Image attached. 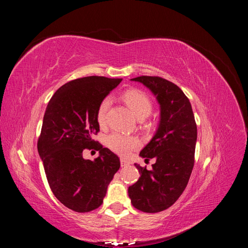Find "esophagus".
Wrapping results in <instances>:
<instances>
[{"label": "esophagus", "mask_w": 248, "mask_h": 248, "mask_svg": "<svg viewBox=\"0 0 248 248\" xmlns=\"http://www.w3.org/2000/svg\"><path fill=\"white\" fill-rule=\"evenodd\" d=\"M120 161H121V167H122V168L127 167V166H128V164H129V162L127 161L126 159H124V158H121V160H120Z\"/></svg>", "instance_id": "esophagus-1"}]
</instances>
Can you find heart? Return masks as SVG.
<instances>
[{
  "mask_svg": "<svg viewBox=\"0 0 248 248\" xmlns=\"http://www.w3.org/2000/svg\"><path fill=\"white\" fill-rule=\"evenodd\" d=\"M123 98L127 107L130 108L132 114L139 120L146 119L152 112V101L144 92L139 91V90H130L124 94ZM110 104V97H106L99 104L98 109H97V121L100 126L107 124L108 111ZM108 146L114 152L122 156H127L140 146V140L136 137H129L119 132H114L108 138Z\"/></svg>",
  "mask_w": 248,
  "mask_h": 248,
  "instance_id": "heart-1",
  "label": "heart"
}]
</instances>
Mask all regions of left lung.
Segmentation results:
<instances>
[{
  "mask_svg": "<svg viewBox=\"0 0 248 248\" xmlns=\"http://www.w3.org/2000/svg\"><path fill=\"white\" fill-rule=\"evenodd\" d=\"M160 106L158 128L140 156L154 158L152 170L134 164L140 172L138 182L128 187L131 204L142 212L156 213L170 208L189 181L198 138L196 120L189 99L171 81L159 77H139Z\"/></svg>",
  "mask_w": 248,
  "mask_h": 248,
  "instance_id": "8db88e82",
  "label": "left lung"
}]
</instances>
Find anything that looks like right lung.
<instances>
[{"label": "right lung", "instance_id": "1", "mask_svg": "<svg viewBox=\"0 0 248 248\" xmlns=\"http://www.w3.org/2000/svg\"><path fill=\"white\" fill-rule=\"evenodd\" d=\"M121 81L104 77L73 79L57 90L44 114L38 153L52 193L76 212L98 208L120 169L119 157L92 136L99 131L100 102ZM85 148H96L100 156L93 162L85 160Z\"/></svg>", "mask_w": 248, "mask_h": 248}]
</instances>
